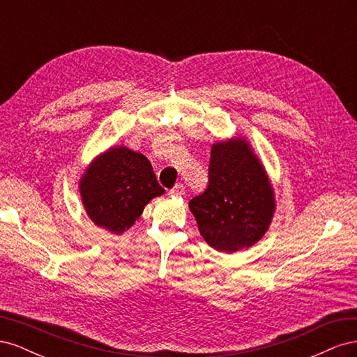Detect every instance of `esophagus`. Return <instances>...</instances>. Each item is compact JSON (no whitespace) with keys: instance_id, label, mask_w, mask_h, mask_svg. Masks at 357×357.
Listing matches in <instances>:
<instances>
[{"instance_id":"obj_1","label":"esophagus","mask_w":357,"mask_h":357,"mask_svg":"<svg viewBox=\"0 0 357 357\" xmlns=\"http://www.w3.org/2000/svg\"><path fill=\"white\" fill-rule=\"evenodd\" d=\"M183 193H185V186H183V185H176L174 188L169 189V195L178 197V195H183Z\"/></svg>"}]
</instances>
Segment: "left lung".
<instances>
[{
	"label": "left lung",
	"instance_id": "8db88e82",
	"mask_svg": "<svg viewBox=\"0 0 357 357\" xmlns=\"http://www.w3.org/2000/svg\"><path fill=\"white\" fill-rule=\"evenodd\" d=\"M189 208L215 250L232 253L262 238L274 214V192L248 143L235 138L211 147L208 186Z\"/></svg>",
	"mask_w": 357,
	"mask_h": 357
}]
</instances>
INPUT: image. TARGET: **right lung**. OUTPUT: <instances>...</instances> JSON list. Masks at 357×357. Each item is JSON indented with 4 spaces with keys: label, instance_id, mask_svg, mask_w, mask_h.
Masks as SVG:
<instances>
[{
    "label": "right lung",
    "instance_id": "obj_1",
    "mask_svg": "<svg viewBox=\"0 0 357 357\" xmlns=\"http://www.w3.org/2000/svg\"><path fill=\"white\" fill-rule=\"evenodd\" d=\"M149 159L126 147L96 158L80 180V195L91 220L113 234L129 229L144 205L164 193Z\"/></svg>",
    "mask_w": 357,
    "mask_h": 357
}]
</instances>
